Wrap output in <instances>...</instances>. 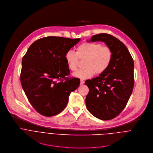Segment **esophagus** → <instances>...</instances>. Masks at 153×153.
Here are the masks:
<instances>
[{
  "label": "esophagus",
  "instance_id": "34e87169",
  "mask_svg": "<svg viewBox=\"0 0 153 153\" xmlns=\"http://www.w3.org/2000/svg\"><path fill=\"white\" fill-rule=\"evenodd\" d=\"M84 83H85V81H84V80H80V85H83V84H84Z\"/></svg>",
  "mask_w": 153,
  "mask_h": 153
}]
</instances>
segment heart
<instances>
[{
    "label": "heart",
    "mask_w": 153,
    "mask_h": 153,
    "mask_svg": "<svg viewBox=\"0 0 153 153\" xmlns=\"http://www.w3.org/2000/svg\"><path fill=\"white\" fill-rule=\"evenodd\" d=\"M79 58L85 59L84 68L73 73V76L86 79L94 74L100 75L108 69L112 60L113 51L109 47L102 46L99 43H83L77 48L76 53L68 51L65 55V62L71 71H75L77 69Z\"/></svg>",
    "instance_id": "b5f03b06"
}]
</instances>
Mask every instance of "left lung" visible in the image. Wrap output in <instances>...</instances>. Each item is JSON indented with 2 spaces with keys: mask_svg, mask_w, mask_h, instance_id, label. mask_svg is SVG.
Listing matches in <instances>:
<instances>
[{
  "mask_svg": "<svg viewBox=\"0 0 153 153\" xmlns=\"http://www.w3.org/2000/svg\"><path fill=\"white\" fill-rule=\"evenodd\" d=\"M87 41L103 42L113 51L108 69L85 83L89 88L85 99L87 110L100 120H111L122 111L133 92L134 61L126 47L112 35L101 33Z\"/></svg>",
  "mask_w": 153,
  "mask_h": 153,
  "instance_id": "1",
  "label": "left lung"
}]
</instances>
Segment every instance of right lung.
I'll use <instances>...</instances> for the list:
<instances>
[{
    "label": "right lung",
    "instance_id": "1",
    "mask_svg": "<svg viewBox=\"0 0 153 153\" xmlns=\"http://www.w3.org/2000/svg\"><path fill=\"white\" fill-rule=\"evenodd\" d=\"M48 36L37 40L22 61L20 82L31 105L40 114L57 115L66 107L80 79L65 76L70 74L65 55L80 41Z\"/></svg>",
    "mask_w": 153,
    "mask_h": 153
}]
</instances>
